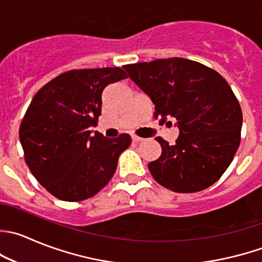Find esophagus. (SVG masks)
I'll use <instances>...</instances> for the list:
<instances>
[{"instance_id":"34e87169","label":"esophagus","mask_w":262,"mask_h":262,"mask_svg":"<svg viewBox=\"0 0 262 262\" xmlns=\"http://www.w3.org/2000/svg\"><path fill=\"white\" fill-rule=\"evenodd\" d=\"M132 139H133V142H137V143H138V142L144 141V138H142V137L136 136V134H133V136H132Z\"/></svg>"}]
</instances>
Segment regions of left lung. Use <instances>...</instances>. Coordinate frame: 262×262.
Wrapping results in <instances>:
<instances>
[{"instance_id":"1","label":"left lung","mask_w":262,"mask_h":262,"mask_svg":"<svg viewBox=\"0 0 262 262\" xmlns=\"http://www.w3.org/2000/svg\"><path fill=\"white\" fill-rule=\"evenodd\" d=\"M129 78L151 98L154 118H174L172 146L157 137L161 156L148 169L172 192L193 193L220 179L241 143L242 110L227 80L197 61L159 58L125 65Z\"/></svg>"}]
</instances>
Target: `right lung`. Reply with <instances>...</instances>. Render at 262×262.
Instances as JSON below:
<instances>
[{"instance_id": "1", "label": "right lung", "mask_w": 262, "mask_h": 262, "mask_svg": "<svg viewBox=\"0 0 262 262\" xmlns=\"http://www.w3.org/2000/svg\"><path fill=\"white\" fill-rule=\"evenodd\" d=\"M125 78L120 68L70 70L33 97L20 124V143L32 174L56 199L83 201L113 178L130 136H92L90 126L101 115L103 90Z\"/></svg>"}]
</instances>
